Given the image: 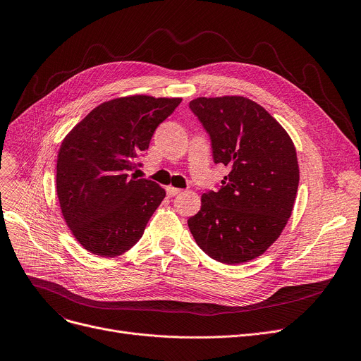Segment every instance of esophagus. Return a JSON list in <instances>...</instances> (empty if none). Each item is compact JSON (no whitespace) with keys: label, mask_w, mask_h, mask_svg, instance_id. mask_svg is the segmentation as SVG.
<instances>
[{"label":"esophagus","mask_w":361,"mask_h":361,"mask_svg":"<svg viewBox=\"0 0 361 361\" xmlns=\"http://www.w3.org/2000/svg\"><path fill=\"white\" fill-rule=\"evenodd\" d=\"M166 191H167V195L169 197H174V195H177V194H180L181 192V190L180 188H176V187H167L166 188Z\"/></svg>","instance_id":"1"}]
</instances>
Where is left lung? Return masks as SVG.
<instances>
[{
    "label": "left lung",
    "mask_w": 361,
    "mask_h": 361,
    "mask_svg": "<svg viewBox=\"0 0 361 361\" xmlns=\"http://www.w3.org/2000/svg\"><path fill=\"white\" fill-rule=\"evenodd\" d=\"M191 111L212 138L216 164L230 167L219 191L201 195L188 219L198 247L224 264L262 255L284 230L298 188L295 147L279 121L240 95L198 97Z\"/></svg>",
    "instance_id": "left-lung-1"
}]
</instances>
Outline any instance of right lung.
I'll list each match as a JSON object with an SVG mask.
<instances>
[{
	"instance_id": "obj_1",
	"label": "right lung",
	"mask_w": 361,
	"mask_h": 361,
	"mask_svg": "<svg viewBox=\"0 0 361 361\" xmlns=\"http://www.w3.org/2000/svg\"><path fill=\"white\" fill-rule=\"evenodd\" d=\"M180 102L149 95L114 98L88 113L63 140L57 159L60 207L70 231L90 252L117 257L141 238L166 191L131 171Z\"/></svg>"
}]
</instances>
